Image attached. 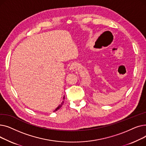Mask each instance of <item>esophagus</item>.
I'll list each match as a JSON object with an SVG mask.
<instances>
[{"mask_svg":"<svg viewBox=\"0 0 146 146\" xmlns=\"http://www.w3.org/2000/svg\"><path fill=\"white\" fill-rule=\"evenodd\" d=\"M78 67V64L76 63V62H74L73 63H72V64L69 67V70H74L75 69Z\"/></svg>","mask_w":146,"mask_h":146,"instance_id":"1","label":"esophagus"}]
</instances>
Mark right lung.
Instances as JSON below:
<instances>
[{
  "label": "right lung",
  "instance_id": "obj_1",
  "mask_svg": "<svg viewBox=\"0 0 146 146\" xmlns=\"http://www.w3.org/2000/svg\"><path fill=\"white\" fill-rule=\"evenodd\" d=\"M63 98L64 99V98ZM63 103H64V101H63V102H62V103H61V104H60V105H59V106H58L57 107V108H56V110H55L54 111V112H55V111H57L58 110H59V109H60V108H61V106H62V105H63Z\"/></svg>",
  "mask_w": 146,
  "mask_h": 146
}]
</instances>
